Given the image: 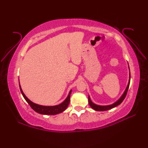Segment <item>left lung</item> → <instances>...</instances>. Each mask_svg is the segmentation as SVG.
<instances>
[{
	"label": "left lung",
	"mask_w": 148,
	"mask_h": 148,
	"mask_svg": "<svg viewBox=\"0 0 148 148\" xmlns=\"http://www.w3.org/2000/svg\"><path fill=\"white\" fill-rule=\"evenodd\" d=\"M130 79H131V74L129 73V83H128V85H127L126 89H125V91L123 92V94L122 95V96L120 97V98L117 100L116 102H114V104H110V105H107V106H100V105L95 104L91 101V99H90V97L89 96L88 101H89V104L90 105V106H91L93 110H96V111H106V110H110L112 108H114L116 107L117 106H118V105H119L123 101V100L125 99V97H126L127 91H128V89L129 87Z\"/></svg>",
	"instance_id": "1"
}]
</instances>
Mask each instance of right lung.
<instances>
[{
    "instance_id": "add662e5",
    "label": "right lung",
    "mask_w": 148,
    "mask_h": 148,
    "mask_svg": "<svg viewBox=\"0 0 148 148\" xmlns=\"http://www.w3.org/2000/svg\"><path fill=\"white\" fill-rule=\"evenodd\" d=\"M19 88L20 91L21 92V94L23 95L24 99L25 101L28 102V104L30 105L32 109H33L35 112L37 113L44 114V115H56L61 113L68 107L69 102H70V98H71V94L72 92V90H71L69 93L68 97L64 101L60 104L56 105V106H42V105H39L37 104H35L34 102L30 101V100L27 98L25 96V95L23 93V91H22L21 86L19 84Z\"/></svg>"
}]
</instances>
